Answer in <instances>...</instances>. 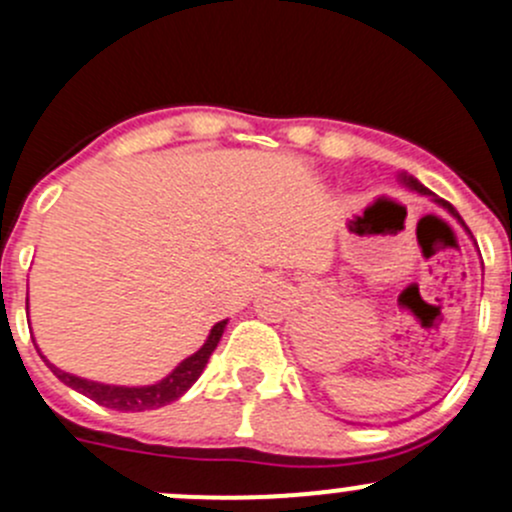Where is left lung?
<instances>
[{"instance_id":"left-lung-1","label":"left lung","mask_w":512,"mask_h":512,"mask_svg":"<svg viewBox=\"0 0 512 512\" xmlns=\"http://www.w3.org/2000/svg\"><path fill=\"white\" fill-rule=\"evenodd\" d=\"M401 180H404V183H406V185H409V188H414V190H418V193H423V195H431V198H433V200H436V203H438V205H443V208H446V210H448V213H451V215H453V218H456V220H458V223H461L463 227H466V223H463V220H461V215H458V213H456V208H453V205H451V203H448V200H443V198H436V195H433V193H431V190H428V188H423V185H421V183H418V180L414 178V175H401ZM466 230H468V227H466ZM468 232H471V230H468Z\"/></svg>"}]
</instances>
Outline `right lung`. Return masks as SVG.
<instances>
[{"label":"right lung","instance_id":"right-lung-1","mask_svg":"<svg viewBox=\"0 0 512 512\" xmlns=\"http://www.w3.org/2000/svg\"><path fill=\"white\" fill-rule=\"evenodd\" d=\"M227 322H218L213 329H210V337L203 347L198 349L193 356H188L185 361H180L163 381L153 386H111V384H98V381H89L81 379V376L66 374V371L56 369L54 364L41 356V359L49 364V369L54 371V376L59 381H64L66 386L76 389L79 394L89 396L91 401L96 404L106 406V409H116V411H148V409H160V406L170 404V401L180 399L190 386L198 381V376L203 374L205 364H208L210 354L215 352L218 347L220 337H223V329Z\"/></svg>","mask_w":512,"mask_h":512}]
</instances>
